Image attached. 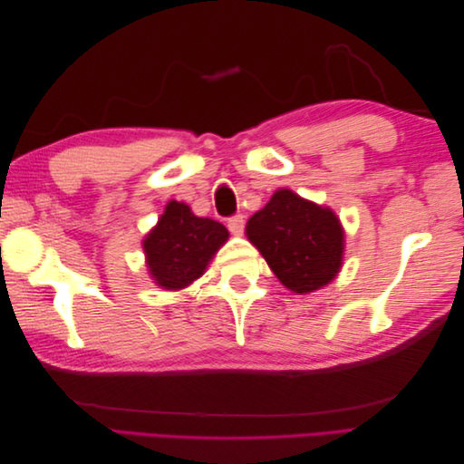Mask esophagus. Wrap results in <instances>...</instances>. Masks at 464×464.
Wrapping results in <instances>:
<instances>
[{
	"label": "esophagus",
	"mask_w": 464,
	"mask_h": 464,
	"mask_svg": "<svg viewBox=\"0 0 464 464\" xmlns=\"http://www.w3.org/2000/svg\"><path fill=\"white\" fill-rule=\"evenodd\" d=\"M244 228H246L244 215H234V217L228 218V230H230L234 236H242V234H244Z\"/></svg>",
	"instance_id": "1"
}]
</instances>
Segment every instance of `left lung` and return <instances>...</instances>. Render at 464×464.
<instances>
[{"label":"left lung","mask_w":464,"mask_h":464,"mask_svg":"<svg viewBox=\"0 0 464 464\" xmlns=\"http://www.w3.org/2000/svg\"><path fill=\"white\" fill-rule=\"evenodd\" d=\"M246 234L280 283L296 294L319 290L341 271L344 232L339 218L290 189L275 191L247 220Z\"/></svg>","instance_id":"8db88e82"}]
</instances>
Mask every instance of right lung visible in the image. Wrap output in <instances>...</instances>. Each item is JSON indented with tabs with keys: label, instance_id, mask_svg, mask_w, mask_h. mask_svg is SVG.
I'll return each instance as SVG.
<instances>
[{
	"label": "right lung",
	"instance_id": "add662e5",
	"mask_svg": "<svg viewBox=\"0 0 464 464\" xmlns=\"http://www.w3.org/2000/svg\"><path fill=\"white\" fill-rule=\"evenodd\" d=\"M227 240L228 230L220 222L195 217L186 203L170 201L143 240L149 273L166 290L186 288Z\"/></svg>",
	"mask_w": 464,
	"mask_h": 464
}]
</instances>
